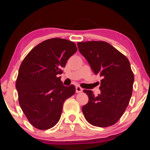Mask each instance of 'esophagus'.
I'll list each match as a JSON object with an SVG mask.
<instances>
[{
    "label": "esophagus",
    "instance_id": "1",
    "mask_svg": "<svg viewBox=\"0 0 150 150\" xmlns=\"http://www.w3.org/2000/svg\"><path fill=\"white\" fill-rule=\"evenodd\" d=\"M82 91H83V88L81 87H79V86H77V87H76V93H79L82 92Z\"/></svg>",
    "mask_w": 150,
    "mask_h": 150
}]
</instances>
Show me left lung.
Segmentation results:
<instances>
[{
  "instance_id": "obj_1",
  "label": "left lung",
  "mask_w": 150,
  "mask_h": 150,
  "mask_svg": "<svg viewBox=\"0 0 150 150\" xmlns=\"http://www.w3.org/2000/svg\"><path fill=\"white\" fill-rule=\"evenodd\" d=\"M95 75L103 77L100 94L84 90L88 102L82 107L85 119L91 125L108 127L116 124L123 115L132 94L134 76L125 55L103 41L77 43Z\"/></svg>"
}]
</instances>
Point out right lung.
<instances>
[{"label": "right lung", "mask_w": 150, "mask_h": 150, "mask_svg": "<svg viewBox=\"0 0 150 150\" xmlns=\"http://www.w3.org/2000/svg\"><path fill=\"white\" fill-rule=\"evenodd\" d=\"M77 50L71 41L52 38L37 45L22 61L16 83L19 105L35 128L54 127L65 100L75 94V86H64L58 75Z\"/></svg>", "instance_id": "obj_1"}]
</instances>
